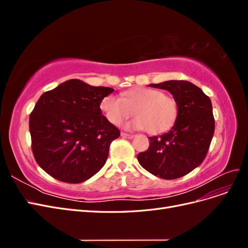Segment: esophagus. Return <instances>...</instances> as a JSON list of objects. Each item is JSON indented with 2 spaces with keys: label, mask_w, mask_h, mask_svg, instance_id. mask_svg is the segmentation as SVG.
<instances>
[{
  "label": "esophagus",
  "mask_w": 248,
  "mask_h": 248,
  "mask_svg": "<svg viewBox=\"0 0 248 248\" xmlns=\"http://www.w3.org/2000/svg\"><path fill=\"white\" fill-rule=\"evenodd\" d=\"M121 137H122V138H125V139H133V138H134L133 134L125 133V132H121Z\"/></svg>",
  "instance_id": "obj_1"
}]
</instances>
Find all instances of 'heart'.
Returning <instances> with one entry per match:
<instances>
[{
    "instance_id": "heart-1",
    "label": "heart",
    "mask_w": 248,
    "mask_h": 248,
    "mask_svg": "<svg viewBox=\"0 0 248 248\" xmlns=\"http://www.w3.org/2000/svg\"><path fill=\"white\" fill-rule=\"evenodd\" d=\"M100 108L108 121L120 125L124 120L134 115L124 124L127 130H145L151 134L166 132L174 125L178 115V106L172 97L159 90L138 87L121 94V98L108 95L100 103Z\"/></svg>"
}]
</instances>
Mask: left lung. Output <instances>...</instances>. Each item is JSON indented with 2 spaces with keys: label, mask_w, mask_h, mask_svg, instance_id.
Masks as SVG:
<instances>
[{
  "label": "left lung",
  "mask_w": 248,
  "mask_h": 248,
  "mask_svg": "<svg viewBox=\"0 0 248 248\" xmlns=\"http://www.w3.org/2000/svg\"><path fill=\"white\" fill-rule=\"evenodd\" d=\"M150 87L169 91L178 106L170 130L149 138L147 151L138 155L140 166L161 179H177L198 168L205 159L214 134L212 103L202 90L186 80H168Z\"/></svg>",
  "instance_id": "left-lung-1"
}]
</instances>
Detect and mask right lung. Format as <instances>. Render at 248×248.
<instances>
[{"mask_svg":"<svg viewBox=\"0 0 248 248\" xmlns=\"http://www.w3.org/2000/svg\"><path fill=\"white\" fill-rule=\"evenodd\" d=\"M114 92L69 79L43 93L30 115L32 151L39 167L66 183H80L106 164L120 131L101 114L100 103Z\"/></svg>","mask_w":248,"mask_h":248,"instance_id":"right-lung-1","label":"right lung"}]
</instances>
